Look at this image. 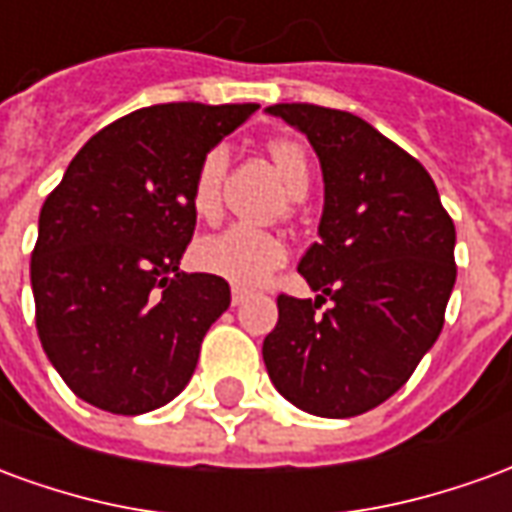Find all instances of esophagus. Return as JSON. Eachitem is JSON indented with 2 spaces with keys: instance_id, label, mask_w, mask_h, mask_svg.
Instances as JSON below:
<instances>
[{
  "instance_id": "34e87169",
  "label": "esophagus",
  "mask_w": 512,
  "mask_h": 512,
  "mask_svg": "<svg viewBox=\"0 0 512 512\" xmlns=\"http://www.w3.org/2000/svg\"><path fill=\"white\" fill-rule=\"evenodd\" d=\"M230 293H233V307H238V304H244V301L249 299V290L238 288V285H233V290H230Z\"/></svg>"
}]
</instances>
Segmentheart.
I'll return each instance as SVG.
<instances>
[{
  "label": "heart",
  "instance_id": "obj_1",
  "mask_svg": "<svg viewBox=\"0 0 512 512\" xmlns=\"http://www.w3.org/2000/svg\"><path fill=\"white\" fill-rule=\"evenodd\" d=\"M268 153L277 161L290 194L304 197L310 189L312 175L307 147L301 145L299 139L279 136L268 142ZM227 158L230 153L224 145H213L202 153L197 172H194V183H191V208L200 216H213L219 211ZM285 260H288V244L277 233L257 230L249 224H233L222 233L202 238L194 246L197 268L235 285H244V288L263 285L277 268L285 266Z\"/></svg>",
  "mask_w": 512,
  "mask_h": 512
}]
</instances>
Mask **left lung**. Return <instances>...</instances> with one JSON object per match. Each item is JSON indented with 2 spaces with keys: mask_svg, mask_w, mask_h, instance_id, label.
Returning <instances> with one entry per match:
<instances>
[{
  "mask_svg": "<svg viewBox=\"0 0 512 512\" xmlns=\"http://www.w3.org/2000/svg\"><path fill=\"white\" fill-rule=\"evenodd\" d=\"M271 115L321 158V241L299 274L321 296L279 293L263 362L279 395L315 417H356L406 384L436 343L455 285V224L428 169L362 117L315 104ZM333 307L318 313L325 299Z\"/></svg>",
  "mask_w": 512,
  "mask_h": 512,
  "instance_id": "1",
  "label": "left lung"
}]
</instances>
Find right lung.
<instances>
[{
	"label": "right lung",
	"mask_w": 512,
	"mask_h": 512,
	"mask_svg": "<svg viewBox=\"0 0 512 512\" xmlns=\"http://www.w3.org/2000/svg\"><path fill=\"white\" fill-rule=\"evenodd\" d=\"M257 104H156L87 139L40 208L35 326L76 397L145 414L183 392L230 285L180 271L202 153Z\"/></svg>",
	"instance_id": "obj_1"
}]
</instances>
